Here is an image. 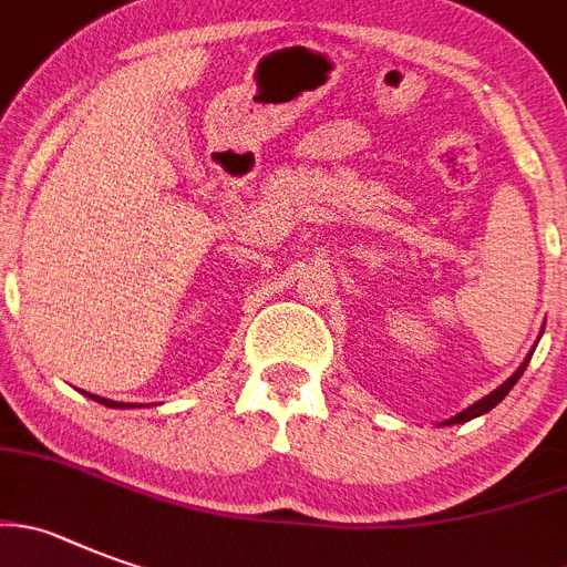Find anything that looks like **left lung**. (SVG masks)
Instances as JSON below:
<instances>
[{
  "mask_svg": "<svg viewBox=\"0 0 567 567\" xmlns=\"http://www.w3.org/2000/svg\"><path fill=\"white\" fill-rule=\"evenodd\" d=\"M528 360H532V357H528ZM528 360L523 362V365L517 368V373H514V377H508L506 382H503V385L497 388V391H492L489 396H484V399H481V402H475V404H472V408H466L464 413H458V415H455V419H450V422H446V424H461V422H470V419H475V415H484V413H489V410L495 408V404L501 402V399L506 396L508 391H512V388H514V382H517V379L523 377V371H526Z\"/></svg>",
  "mask_w": 567,
  "mask_h": 567,
  "instance_id": "left-lung-1",
  "label": "left lung"
}]
</instances>
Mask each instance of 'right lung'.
Returning <instances> with one entry per match:
<instances>
[{
	"label": "right lung",
	"instance_id": "obj_1",
	"mask_svg": "<svg viewBox=\"0 0 567 567\" xmlns=\"http://www.w3.org/2000/svg\"><path fill=\"white\" fill-rule=\"evenodd\" d=\"M92 399L101 404H106V408H132V404H117V402H109V399H101V396H92Z\"/></svg>",
	"mask_w": 567,
	"mask_h": 567
}]
</instances>
